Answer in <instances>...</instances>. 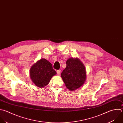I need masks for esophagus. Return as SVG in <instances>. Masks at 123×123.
I'll return each instance as SVG.
<instances>
[{"instance_id": "34e87169", "label": "esophagus", "mask_w": 123, "mask_h": 123, "mask_svg": "<svg viewBox=\"0 0 123 123\" xmlns=\"http://www.w3.org/2000/svg\"><path fill=\"white\" fill-rule=\"evenodd\" d=\"M60 72H61V70L60 69H59V70H57V73L58 75H60Z\"/></svg>"}]
</instances>
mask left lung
<instances>
[{
  "mask_svg": "<svg viewBox=\"0 0 123 123\" xmlns=\"http://www.w3.org/2000/svg\"><path fill=\"white\" fill-rule=\"evenodd\" d=\"M66 64V68L61 73V77L67 88L70 90L77 89L86 81L85 67L78 58H69Z\"/></svg>",
  "mask_w": 123,
  "mask_h": 123,
  "instance_id": "1",
  "label": "left lung"
}]
</instances>
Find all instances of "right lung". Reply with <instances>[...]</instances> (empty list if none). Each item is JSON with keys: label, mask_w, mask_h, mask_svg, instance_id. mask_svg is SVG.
I'll return each mask as SVG.
<instances>
[{"label": "right lung", "mask_w": 123, "mask_h": 123, "mask_svg": "<svg viewBox=\"0 0 123 123\" xmlns=\"http://www.w3.org/2000/svg\"><path fill=\"white\" fill-rule=\"evenodd\" d=\"M56 74L52 65L47 60L42 58L34 64L30 69V76L34 84L38 87L47 86Z\"/></svg>", "instance_id": "add662e5"}]
</instances>
